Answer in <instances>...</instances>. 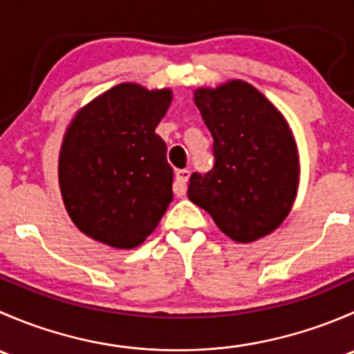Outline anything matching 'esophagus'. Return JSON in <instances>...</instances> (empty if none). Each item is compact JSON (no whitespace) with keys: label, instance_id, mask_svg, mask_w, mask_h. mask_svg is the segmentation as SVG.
<instances>
[{"label":"esophagus","instance_id":"34e87169","mask_svg":"<svg viewBox=\"0 0 354 354\" xmlns=\"http://www.w3.org/2000/svg\"><path fill=\"white\" fill-rule=\"evenodd\" d=\"M188 178H190V171L188 169L176 171V178H174V185H173V192L176 197H183V195L187 194Z\"/></svg>","mask_w":354,"mask_h":354}]
</instances>
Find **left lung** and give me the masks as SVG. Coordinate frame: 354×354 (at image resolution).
I'll use <instances>...</instances> for the list:
<instances>
[{
	"label": "left lung",
	"mask_w": 354,
	"mask_h": 354,
	"mask_svg": "<svg viewBox=\"0 0 354 354\" xmlns=\"http://www.w3.org/2000/svg\"><path fill=\"white\" fill-rule=\"evenodd\" d=\"M194 101L214 138L216 162L203 176L192 174L188 198L238 243L267 236L286 219L298 190V151L288 121L243 80L200 87Z\"/></svg>",
	"instance_id": "obj_1"
}]
</instances>
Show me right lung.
<instances>
[{
	"label": "right lung",
	"instance_id": "1",
	"mask_svg": "<svg viewBox=\"0 0 354 354\" xmlns=\"http://www.w3.org/2000/svg\"><path fill=\"white\" fill-rule=\"evenodd\" d=\"M169 88L120 84L82 108L59 152V188L75 226L113 248H135L173 200V167L156 133Z\"/></svg>",
	"mask_w": 354,
	"mask_h": 354
}]
</instances>
